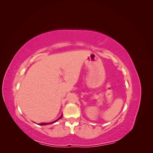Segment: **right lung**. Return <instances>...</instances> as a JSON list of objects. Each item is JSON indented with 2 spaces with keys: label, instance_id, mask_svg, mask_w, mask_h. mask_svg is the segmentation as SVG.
<instances>
[{
  "label": "right lung",
  "instance_id": "right-lung-1",
  "mask_svg": "<svg viewBox=\"0 0 153 153\" xmlns=\"http://www.w3.org/2000/svg\"><path fill=\"white\" fill-rule=\"evenodd\" d=\"M62 115H61V117H60L58 119H57L56 120V121H53V122H52V123H40V124H39V125H43H43H47V124H52V123H55V122H56V121H58V120L59 119H61L62 118Z\"/></svg>",
  "mask_w": 153,
  "mask_h": 153
}]
</instances>
